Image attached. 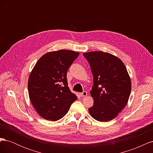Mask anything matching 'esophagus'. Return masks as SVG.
<instances>
[{
    "label": "esophagus",
    "instance_id": "1",
    "mask_svg": "<svg viewBox=\"0 0 153 153\" xmlns=\"http://www.w3.org/2000/svg\"><path fill=\"white\" fill-rule=\"evenodd\" d=\"M87 92L86 91H83L80 93V96L82 97H85V96H87Z\"/></svg>",
    "mask_w": 153,
    "mask_h": 153
}]
</instances>
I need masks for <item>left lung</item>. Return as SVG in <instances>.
I'll use <instances>...</instances> for the list:
<instances>
[{
    "label": "left lung",
    "mask_w": 153,
    "mask_h": 153,
    "mask_svg": "<svg viewBox=\"0 0 153 153\" xmlns=\"http://www.w3.org/2000/svg\"><path fill=\"white\" fill-rule=\"evenodd\" d=\"M93 75L91 95L94 105L91 116L101 122L114 119L126 105L131 93V80L126 66L114 55L97 51L83 53Z\"/></svg>",
    "instance_id": "obj_1"
}]
</instances>
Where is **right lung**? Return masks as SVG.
Listing matches in <instances>:
<instances>
[{"mask_svg": "<svg viewBox=\"0 0 153 153\" xmlns=\"http://www.w3.org/2000/svg\"><path fill=\"white\" fill-rule=\"evenodd\" d=\"M79 53L61 50L43 55L29 78V98L43 118L56 121L68 112L77 97L69 89L67 71Z\"/></svg>", "mask_w": 153, "mask_h": 153, "instance_id": "1", "label": "right lung"}]
</instances>
